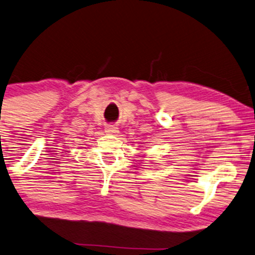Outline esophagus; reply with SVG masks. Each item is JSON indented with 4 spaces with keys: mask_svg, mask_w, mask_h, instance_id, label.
<instances>
[{
    "mask_svg": "<svg viewBox=\"0 0 255 255\" xmlns=\"http://www.w3.org/2000/svg\"><path fill=\"white\" fill-rule=\"evenodd\" d=\"M106 131L109 134H116L119 131V128L114 125H108L106 127Z\"/></svg>",
    "mask_w": 255,
    "mask_h": 255,
    "instance_id": "obj_1",
    "label": "esophagus"
}]
</instances>
